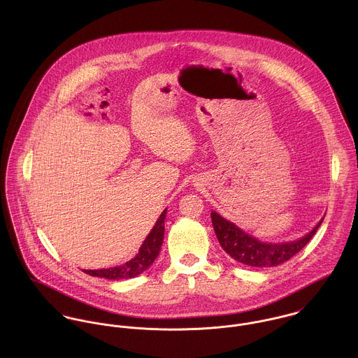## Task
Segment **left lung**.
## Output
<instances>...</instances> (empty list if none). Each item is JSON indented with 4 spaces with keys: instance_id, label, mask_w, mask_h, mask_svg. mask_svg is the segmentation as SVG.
Returning <instances> with one entry per match:
<instances>
[{
    "instance_id": "left-lung-1",
    "label": "left lung",
    "mask_w": 358,
    "mask_h": 358,
    "mask_svg": "<svg viewBox=\"0 0 358 358\" xmlns=\"http://www.w3.org/2000/svg\"><path fill=\"white\" fill-rule=\"evenodd\" d=\"M210 217L219 244L226 251V254L243 264L254 267H273L289 260L292 256L296 255L301 250L306 247L307 243L311 240L321 222L324 220L322 217L308 234L296 241L271 244L262 243L252 236H248L234 223L223 219L216 212H212Z\"/></svg>"
}]
</instances>
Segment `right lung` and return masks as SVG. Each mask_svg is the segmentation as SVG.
<instances>
[{
	"label": "right lung",
	"instance_id": "add662e5",
	"mask_svg": "<svg viewBox=\"0 0 358 358\" xmlns=\"http://www.w3.org/2000/svg\"><path fill=\"white\" fill-rule=\"evenodd\" d=\"M165 215H166V209H164L162 213L159 215V217L157 219L152 231L149 233V236L143 241L138 255L135 256L134 259H131L129 262H127L121 266L102 268V270H84V271L94 277H103L107 280H122V278L136 277L141 273H143L145 270H148L153 264L155 257L159 254L161 245H162L164 231H165V226H164Z\"/></svg>",
	"mask_w": 358,
	"mask_h": 358
}]
</instances>
